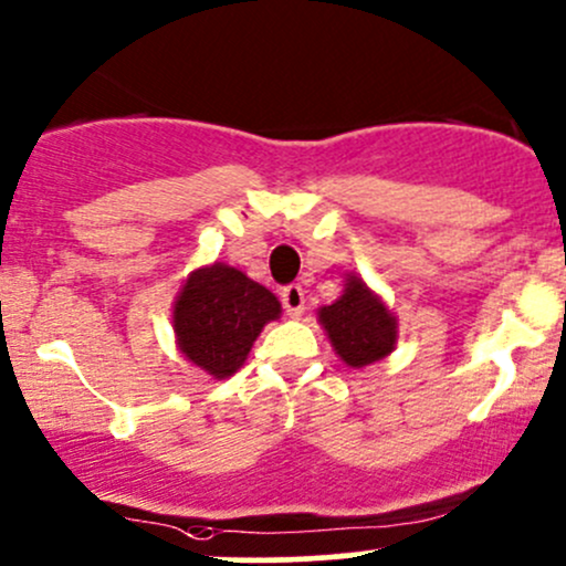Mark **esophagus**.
<instances>
[{
  "instance_id": "34e87169",
  "label": "esophagus",
  "mask_w": 566,
  "mask_h": 566,
  "mask_svg": "<svg viewBox=\"0 0 566 566\" xmlns=\"http://www.w3.org/2000/svg\"><path fill=\"white\" fill-rule=\"evenodd\" d=\"M282 303H284V312H287L293 319L303 314L306 308V295H303L301 284H290V287L282 290Z\"/></svg>"
}]
</instances>
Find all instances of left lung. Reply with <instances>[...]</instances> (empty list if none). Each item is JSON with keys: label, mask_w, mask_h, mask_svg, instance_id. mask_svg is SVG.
<instances>
[{"label": "left lung", "mask_w": 566, "mask_h": 566, "mask_svg": "<svg viewBox=\"0 0 566 566\" xmlns=\"http://www.w3.org/2000/svg\"><path fill=\"white\" fill-rule=\"evenodd\" d=\"M344 293L331 306L316 312L331 346L349 368H368L389 357L397 346V316L389 312L381 295H376L363 276L346 273Z\"/></svg>", "instance_id": "left-lung-1"}]
</instances>
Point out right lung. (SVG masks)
Masks as SVG:
<instances>
[{"label":"right lung","instance_id":"obj_1","mask_svg":"<svg viewBox=\"0 0 566 566\" xmlns=\"http://www.w3.org/2000/svg\"><path fill=\"white\" fill-rule=\"evenodd\" d=\"M279 316V297L228 263L190 271L171 306L179 354L217 381L247 363L258 335Z\"/></svg>","mask_w":566,"mask_h":566}]
</instances>
